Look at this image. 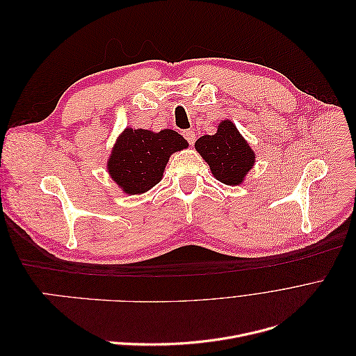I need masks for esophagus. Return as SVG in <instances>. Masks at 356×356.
<instances>
[{"instance_id": "34e87169", "label": "esophagus", "mask_w": 356, "mask_h": 356, "mask_svg": "<svg viewBox=\"0 0 356 356\" xmlns=\"http://www.w3.org/2000/svg\"><path fill=\"white\" fill-rule=\"evenodd\" d=\"M182 135H184V138L187 139L190 145L195 144V141H196V134H195V131H193V129H188V131H184V134H182Z\"/></svg>"}]
</instances>
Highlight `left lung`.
<instances>
[{"label": "left lung", "instance_id": "1", "mask_svg": "<svg viewBox=\"0 0 356 356\" xmlns=\"http://www.w3.org/2000/svg\"><path fill=\"white\" fill-rule=\"evenodd\" d=\"M211 174L225 186H241L255 165L254 149L232 120H222L213 135H203L195 144Z\"/></svg>", "mask_w": 356, "mask_h": 356}]
</instances>
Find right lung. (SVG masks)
<instances>
[{
  "mask_svg": "<svg viewBox=\"0 0 356 356\" xmlns=\"http://www.w3.org/2000/svg\"><path fill=\"white\" fill-rule=\"evenodd\" d=\"M188 148L172 129L160 132L126 127L118 135L106 161V172L126 195H143L163 178L169 157Z\"/></svg>",
  "mask_w": 356,
  "mask_h": 356,
  "instance_id": "1",
  "label": "right lung"
}]
</instances>
